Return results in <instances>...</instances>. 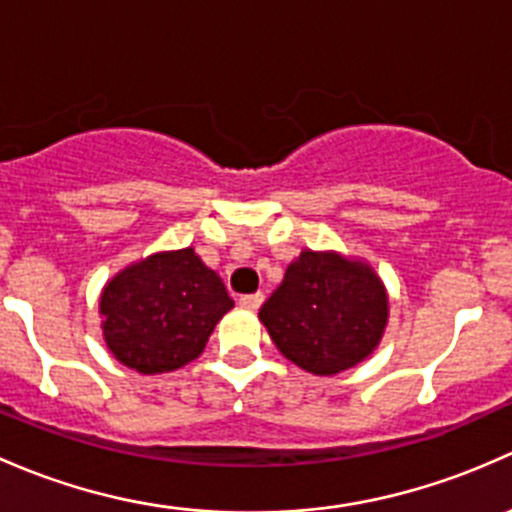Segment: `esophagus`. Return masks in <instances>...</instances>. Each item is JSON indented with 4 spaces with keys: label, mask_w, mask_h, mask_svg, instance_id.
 <instances>
[{
    "label": "esophagus",
    "mask_w": 512,
    "mask_h": 512,
    "mask_svg": "<svg viewBox=\"0 0 512 512\" xmlns=\"http://www.w3.org/2000/svg\"><path fill=\"white\" fill-rule=\"evenodd\" d=\"M239 303H241V308H249V310L261 308V303H263V293H249V295H241Z\"/></svg>",
    "instance_id": "esophagus-1"
}]
</instances>
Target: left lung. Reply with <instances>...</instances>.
I'll return each instance as SVG.
<instances>
[{
  "label": "left lung",
  "mask_w": 512,
  "mask_h": 512,
  "mask_svg": "<svg viewBox=\"0 0 512 512\" xmlns=\"http://www.w3.org/2000/svg\"><path fill=\"white\" fill-rule=\"evenodd\" d=\"M258 318L295 365L337 374L377 347L387 325V293L365 263L303 251Z\"/></svg>",
  "instance_id": "8db88e82"
}]
</instances>
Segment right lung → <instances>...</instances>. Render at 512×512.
Listing matches in <instances>:
<instances>
[{
    "label": "right lung",
    "mask_w": 512,
    "mask_h": 512,
    "mask_svg": "<svg viewBox=\"0 0 512 512\" xmlns=\"http://www.w3.org/2000/svg\"><path fill=\"white\" fill-rule=\"evenodd\" d=\"M234 300L194 249L125 268L100 295L103 335L115 360L142 374L172 372L202 355Z\"/></svg>",
    "instance_id": "add662e5"
}]
</instances>
